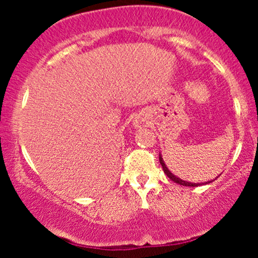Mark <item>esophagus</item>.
I'll return each instance as SVG.
<instances>
[{
    "label": "esophagus",
    "mask_w": 258,
    "mask_h": 258,
    "mask_svg": "<svg viewBox=\"0 0 258 258\" xmlns=\"http://www.w3.org/2000/svg\"><path fill=\"white\" fill-rule=\"evenodd\" d=\"M147 125H148V121L144 119L143 116L136 117V120L133 121V126H135V127H144Z\"/></svg>",
    "instance_id": "1"
}]
</instances>
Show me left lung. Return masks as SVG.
<instances>
[{"label": "left lung", "mask_w": 258, "mask_h": 258, "mask_svg": "<svg viewBox=\"0 0 258 258\" xmlns=\"http://www.w3.org/2000/svg\"><path fill=\"white\" fill-rule=\"evenodd\" d=\"M159 160H160V164H161V166H162V170H164V172L166 173V176H167L168 178H170L171 180H173V182H176L177 184L185 185V186H198V185H203V184H209V183L214 182V180H215L216 178H217V177H216L215 179L209 180V182H204V183H191V182H186V180H183V179H180L179 177L174 176V174H173L172 172H171L170 170H168L167 166H166V164H165V162H164V159H162L161 154H159Z\"/></svg>", "instance_id": "left-lung-1"}]
</instances>
